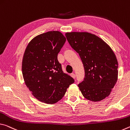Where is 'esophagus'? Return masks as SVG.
Returning <instances> with one entry per match:
<instances>
[{
  "instance_id": "obj_1",
  "label": "esophagus",
  "mask_w": 130,
  "mask_h": 130,
  "mask_svg": "<svg viewBox=\"0 0 130 130\" xmlns=\"http://www.w3.org/2000/svg\"><path fill=\"white\" fill-rule=\"evenodd\" d=\"M71 76L72 77H73V78H75V77H76L75 74H74V73H72V74H71Z\"/></svg>"
}]
</instances>
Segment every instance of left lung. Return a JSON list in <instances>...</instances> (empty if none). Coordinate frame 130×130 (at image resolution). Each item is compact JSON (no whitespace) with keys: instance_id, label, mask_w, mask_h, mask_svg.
<instances>
[{"instance_id":"obj_1","label":"left lung","mask_w":130,"mask_h":130,"mask_svg":"<svg viewBox=\"0 0 130 130\" xmlns=\"http://www.w3.org/2000/svg\"><path fill=\"white\" fill-rule=\"evenodd\" d=\"M66 37L84 65V80L78 85L82 95L93 101L104 99L109 95L118 79L115 55L103 40L91 33H67Z\"/></svg>"}]
</instances>
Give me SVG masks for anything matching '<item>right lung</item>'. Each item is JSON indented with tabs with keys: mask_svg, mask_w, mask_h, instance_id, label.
<instances>
[{
	"mask_svg": "<svg viewBox=\"0 0 130 130\" xmlns=\"http://www.w3.org/2000/svg\"><path fill=\"white\" fill-rule=\"evenodd\" d=\"M66 41L59 31H48L31 40L25 51L22 69L25 84L34 96L43 103H57L75 82L64 73L57 60Z\"/></svg>",
	"mask_w": 130,
	"mask_h": 130,
	"instance_id": "right-lung-1",
	"label": "right lung"
}]
</instances>
